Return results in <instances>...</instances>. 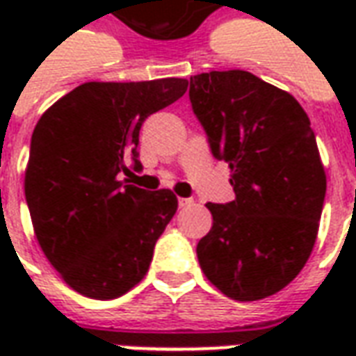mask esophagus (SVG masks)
I'll use <instances>...</instances> for the list:
<instances>
[{"mask_svg": "<svg viewBox=\"0 0 356 356\" xmlns=\"http://www.w3.org/2000/svg\"><path fill=\"white\" fill-rule=\"evenodd\" d=\"M191 204H194L193 198H179V206H181V208H186V206H191Z\"/></svg>", "mask_w": 356, "mask_h": 356, "instance_id": "1", "label": "esophagus"}]
</instances>
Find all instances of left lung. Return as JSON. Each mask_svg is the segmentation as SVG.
Segmentation results:
<instances>
[{"label": "left lung", "instance_id": "1", "mask_svg": "<svg viewBox=\"0 0 356 356\" xmlns=\"http://www.w3.org/2000/svg\"><path fill=\"white\" fill-rule=\"evenodd\" d=\"M188 97L236 194L206 204L213 225L196 246L200 267L227 298L265 299L301 273L318 234L326 173L309 116L246 70L191 76Z\"/></svg>", "mask_w": 356, "mask_h": 356}]
</instances>
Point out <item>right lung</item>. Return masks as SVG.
<instances>
[{
  "instance_id": "add662e5",
  "label": "right lung",
  "mask_w": 356,
  "mask_h": 356,
  "mask_svg": "<svg viewBox=\"0 0 356 356\" xmlns=\"http://www.w3.org/2000/svg\"><path fill=\"white\" fill-rule=\"evenodd\" d=\"M188 81H88L43 112L32 133L24 194L43 254L72 290L116 299L148 273L156 240L177 211L170 188L118 175L135 168L143 122L185 95Z\"/></svg>"
}]
</instances>
